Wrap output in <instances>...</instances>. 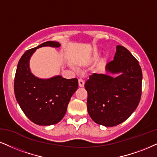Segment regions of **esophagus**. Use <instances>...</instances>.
Listing matches in <instances>:
<instances>
[{
    "label": "esophagus",
    "instance_id": "obj_1",
    "mask_svg": "<svg viewBox=\"0 0 157 157\" xmlns=\"http://www.w3.org/2000/svg\"><path fill=\"white\" fill-rule=\"evenodd\" d=\"M78 86L80 87H84V81L82 79H78Z\"/></svg>",
    "mask_w": 157,
    "mask_h": 157
}]
</instances>
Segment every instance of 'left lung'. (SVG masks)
Segmentation results:
<instances>
[{
	"instance_id": "1",
	"label": "left lung",
	"mask_w": 157,
	"mask_h": 157,
	"mask_svg": "<svg viewBox=\"0 0 157 157\" xmlns=\"http://www.w3.org/2000/svg\"><path fill=\"white\" fill-rule=\"evenodd\" d=\"M106 73H93L85 83L87 111L94 122L113 127L124 122L138 107L141 97L142 71L129 50L117 46Z\"/></svg>"
}]
</instances>
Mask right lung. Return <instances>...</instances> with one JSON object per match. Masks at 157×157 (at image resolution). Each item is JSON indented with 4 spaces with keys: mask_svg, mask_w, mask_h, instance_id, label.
<instances>
[{
    "mask_svg": "<svg viewBox=\"0 0 157 157\" xmlns=\"http://www.w3.org/2000/svg\"><path fill=\"white\" fill-rule=\"evenodd\" d=\"M60 46L59 42H44L25 52L17 65L15 97L26 117L36 124L49 126L60 121L65 115L71 97L78 87L77 78L67 79L61 75L40 78L30 71V59L36 49Z\"/></svg>",
    "mask_w": 157,
    "mask_h": 157,
    "instance_id": "add662e5",
    "label": "right lung"
}]
</instances>
